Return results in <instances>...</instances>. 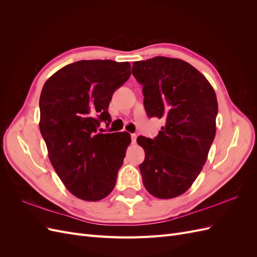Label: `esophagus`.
I'll list each match as a JSON object with an SVG mask.
<instances>
[{
    "instance_id": "obj_1",
    "label": "esophagus",
    "mask_w": 257,
    "mask_h": 257,
    "mask_svg": "<svg viewBox=\"0 0 257 257\" xmlns=\"http://www.w3.org/2000/svg\"><path fill=\"white\" fill-rule=\"evenodd\" d=\"M131 138H132V144H136L137 135H136V134H132V135H131Z\"/></svg>"
}]
</instances>
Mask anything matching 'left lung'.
I'll list each match as a JSON object with an SVG mask.
<instances>
[{
    "label": "left lung",
    "mask_w": 257,
    "mask_h": 257,
    "mask_svg": "<svg viewBox=\"0 0 257 257\" xmlns=\"http://www.w3.org/2000/svg\"><path fill=\"white\" fill-rule=\"evenodd\" d=\"M143 85L148 116L165 121L154 139L141 136L145 150L139 165L146 190L168 199L188 191L203 169L215 136L217 100L212 85L180 59L155 57L132 68Z\"/></svg>",
    "instance_id": "1"
}]
</instances>
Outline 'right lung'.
<instances>
[{
    "label": "right lung",
    "instance_id": "add662e5",
    "mask_svg": "<svg viewBox=\"0 0 257 257\" xmlns=\"http://www.w3.org/2000/svg\"><path fill=\"white\" fill-rule=\"evenodd\" d=\"M130 76L128 62L82 60L59 69L43 87L40 130L49 160L65 188L80 199H103L115 185L131 136L97 133V127L110 121L113 92Z\"/></svg>",
    "mask_w": 257,
    "mask_h": 257
}]
</instances>
